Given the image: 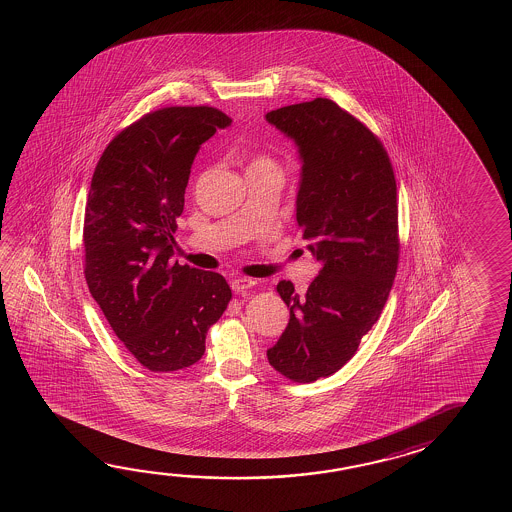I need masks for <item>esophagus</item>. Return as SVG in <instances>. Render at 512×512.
<instances>
[{"instance_id":"esophagus-1","label":"esophagus","mask_w":512,"mask_h":512,"mask_svg":"<svg viewBox=\"0 0 512 512\" xmlns=\"http://www.w3.org/2000/svg\"><path fill=\"white\" fill-rule=\"evenodd\" d=\"M254 285H256V282H254L252 278H236V280L232 282V291H234V293H245L247 289H251Z\"/></svg>"}]
</instances>
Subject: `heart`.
<instances>
[{
	"instance_id": "obj_1",
	"label": "heart",
	"mask_w": 512,
	"mask_h": 512,
	"mask_svg": "<svg viewBox=\"0 0 512 512\" xmlns=\"http://www.w3.org/2000/svg\"><path fill=\"white\" fill-rule=\"evenodd\" d=\"M249 168H278V166H276L274 159L269 157V155L258 153V155L252 157L251 166H249Z\"/></svg>"
}]
</instances>
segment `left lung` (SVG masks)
<instances>
[{
	"mask_svg": "<svg viewBox=\"0 0 512 512\" xmlns=\"http://www.w3.org/2000/svg\"><path fill=\"white\" fill-rule=\"evenodd\" d=\"M267 120L300 148L296 221L320 263L307 293L276 285L291 318L267 359L289 381L315 382L348 364L390 296L401 254L397 185L381 139L337 102L318 97Z\"/></svg>",
	"mask_w": 512,
	"mask_h": 512,
	"instance_id": "1",
	"label": "left lung"
}]
</instances>
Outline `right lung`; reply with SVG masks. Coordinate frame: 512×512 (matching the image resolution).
Returning a JSON list of instances; mask_svg holds the SVG:
<instances>
[{"mask_svg": "<svg viewBox=\"0 0 512 512\" xmlns=\"http://www.w3.org/2000/svg\"><path fill=\"white\" fill-rule=\"evenodd\" d=\"M230 124L210 106L153 109L113 137L91 179L82 236L87 287L150 371L196 364L232 298L219 272L170 263L197 150Z\"/></svg>", "mask_w": 512, "mask_h": 512, "instance_id": "1", "label": "right lung"}]
</instances>
